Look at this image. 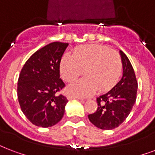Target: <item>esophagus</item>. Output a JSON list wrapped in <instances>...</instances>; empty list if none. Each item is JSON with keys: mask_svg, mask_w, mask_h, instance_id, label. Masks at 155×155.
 <instances>
[{"mask_svg": "<svg viewBox=\"0 0 155 155\" xmlns=\"http://www.w3.org/2000/svg\"><path fill=\"white\" fill-rule=\"evenodd\" d=\"M69 100H72V99H78V100H81V98H77V97H74V96H69L68 97ZM83 101V100H81Z\"/></svg>", "mask_w": 155, "mask_h": 155, "instance_id": "esophagus-1", "label": "esophagus"}]
</instances>
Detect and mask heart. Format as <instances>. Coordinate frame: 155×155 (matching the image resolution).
Listing matches in <instances>:
<instances>
[{
	"label": "heart",
	"mask_w": 155,
	"mask_h": 155,
	"mask_svg": "<svg viewBox=\"0 0 155 155\" xmlns=\"http://www.w3.org/2000/svg\"><path fill=\"white\" fill-rule=\"evenodd\" d=\"M62 78L67 82L75 81L83 74L86 76L67 87L69 94L77 98L89 97L99 91L108 90L117 83L122 71L118 52L100 45L81 46L73 56L65 54L60 63Z\"/></svg>",
	"instance_id": "1"
}]
</instances>
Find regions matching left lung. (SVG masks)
<instances>
[{"label": "left lung", "instance_id": "left-lung-1", "mask_svg": "<svg viewBox=\"0 0 155 155\" xmlns=\"http://www.w3.org/2000/svg\"><path fill=\"white\" fill-rule=\"evenodd\" d=\"M122 61V77L108 92L97 98L98 108L88 116L89 121L102 130H113L126 120L136 100L138 84L128 57L119 51Z\"/></svg>", "mask_w": 155, "mask_h": 155}]
</instances>
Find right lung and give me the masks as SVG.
<instances>
[{
    "instance_id": "right-lung-1",
    "label": "right lung",
    "mask_w": 155,
    "mask_h": 155,
    "mask_svg": "<svg viewBox=\"0 0 155 155\" xmlns=\"http://www.w3.org/2000/svg\"><path fill=\"white\" fill-rule=\"evenodd\" d=\"M68 43L54 42L34 52L23 66L17 86L23 113L37 127H50L65 113L67 98L57 94L65 87L60 62Z\"/></svg>"
}]
</instances>
